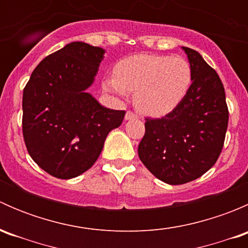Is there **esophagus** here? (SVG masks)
<instances>
[{
	"mask_svg": "<svg viewBox=\"0 0 248 248\" xmlns=\"http://www.w3.org/2000/svg\"><path fill=\"white\" fill-rule=\"evenodd\" d=\"M136 119H138V116L132 111H127L126 115H124V120H126V121H128V120H136Z\"/></svg>",
	"mask_w": 248,
	"mask_h": 248,
	"instance_id": "1",
	"label": "esophagus"
}]
</instances>
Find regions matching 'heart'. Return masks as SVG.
<instances>
[{
    "instance_id": "1",
    "label": "heart",
    "mask_w": 248,
    "mask_h": 248,
    "mask_svg": "<svg viewBox=\"0 0 248 248\" xmlns=\"http://www.w3.org/2000/svg\"><path fill=\"white\" fill-rule=\"evenodd\" d=\"M192 80V67L184 57L138 54L116 64L114 78L106 80L104 89L121 97L134 92L137 109L158 116L170 112L184 101Z\"/></svg>"
}]
</instances>
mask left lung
Segmentation results:
<instances>
[{"label": "left lung", "mask_w": 248, "mask_h": 248, "mask_svg": "<svg viewBox=\"0 0 248 248\" xmlns=\"http://www.w3.org/2000/svg\"><path fill=\"white\" fill-rule=\"evenodd\" d=\"M193 72L191 89L174 110L145 119L140 161L157 179L182 185L201 177L218 159L228 127L226 92L198 51L182 46Z\"/></svg>", "instance_id": "left-lung-1"}]
</instances>
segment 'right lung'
Listing matches in <instances>:
<instances>
[{
    "instance_id": "right-lung-1",
    "label": "right lung",
    "mask_w": 248,
    "mask_h": 248,
    "mask_svg": "<svg viewBox=\"0 0 248 248\" xmlns=\"http://www.w3.org/2000/svg\"><path fill=\"white\" fill-rule=\"evenodd\" d=\"M106 50L72 42L42 60L22 93V134L31 158L57 179L89 170L124 110L101 106L86 91Z\"/></svg>"
}]
</instances>
